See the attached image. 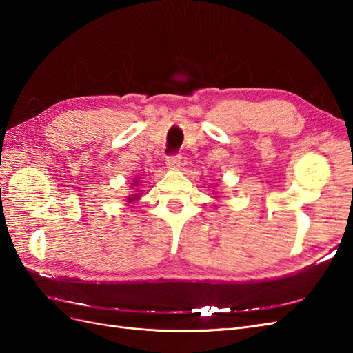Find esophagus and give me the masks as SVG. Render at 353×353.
Here are the masks:
<instances>
[{
  "instance_id": "obj_1",
  "label": "esophagus",
  "mask_w": 353,
  "mask_h": 353,
  "mask_svg": "<svg viewBox=\"0 0 353 353\" xmlns=\"http://www.w3.org/2000/svg\"><path fill=\"white\" fill-rule=\"evenodd\" d=\"M166 168L168 169H170V170H174V169H178L179 168V163H181V156H169L168 159H166Z\"/></svg>"
}]
</instances>
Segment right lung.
<instances>
[{"label":"right lung","mask_w":353,"mask_h":353,"mask_svg":"<svg viewBox=\"0 0 353 353\" xmlns=\"http://www.w3.org/2000/svg\"><path fill=\"white\" fill-rule=\"evenodd\" d=\"M138 184V178H135V181H134V185H137ZM140 196H141V193H138V191H137V193L135 194H131V196H128V203H132V201H135V200H138V199H140Z\"/></svg>","instance_id":"obj_1"}]
</instances>
